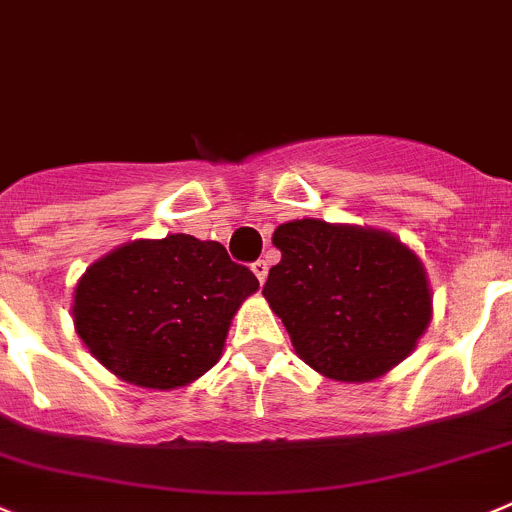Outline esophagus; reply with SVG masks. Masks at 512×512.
<instances>
[{
  "instance_id": "esophagus-1",
  "label": "esophagus",
  "mask_w": 512,
  "mask_h": 512,
  "mask_svg": "<svg viewBox=\"0 0 512 512\" xmlns=\"http://www.w3.org/2000/svg\"><path fill=\"white\" fill-rule=\"evenodd\" d=\"M252 272H255V278L260 280V283H265V278H267V262L265 260L252 262Z\"/></svg>"
}]
</instances>
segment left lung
Instances as JSON below:
<instances>
[{"label": "left lung", "instance_id": "left-lung-1", "mask_svg": "<svg viewBox=\"0 0 512 512\" xmlns=\"http://www.w3.org/2000/svg\"><path fill=\"white\" fill-rule=\"evenodd\" d=\"M283 252L262 295L310 369L361 384L417 348L432 321L422 260L391 232L323 219L275 229Z\"/></svg>", "mask_w": 512, "mask_h": 512}]
</instances>
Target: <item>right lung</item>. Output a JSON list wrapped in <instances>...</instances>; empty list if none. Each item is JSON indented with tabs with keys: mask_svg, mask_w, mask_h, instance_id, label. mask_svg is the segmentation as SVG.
Returning <instances> with one entry per match:
<instances>
[{
	"mask_svg": "<svg viewBox=\"0 0 512 512\" xmlns=\"http://www.w3.org/2000/svg\"><path fill=\"white\" fill-rule=\"evenodd\" d=\"M260 288L219 242L191 234L116 247L75 285L73 323L105 369L143 389H179L222 356L229 323Z\"/></svg>",
	"mask_w": 512,
	"mask_h": 512,
	"instance_id": "1",
	"label": "right lung"
}]
</instances>
